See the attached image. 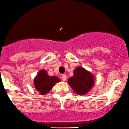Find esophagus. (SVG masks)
I'll use <instances>...</instances> for the list:
<instances>
[{
    "mask_svg": "<svg viewBox=\"0 0 129 129\" xmlns=\"http://www.w3.org/2000/svg\"><path fill=\"white\" fill-rule=\"evenodd\" d=\"M61 79L63 81H66V75H62L61 76Z\"/></svg>",
    "mask_w": 129,
    "mask_h": 129,
    "instance_id": "obj_1",
    "label": "esophagus"
}]
</instances>
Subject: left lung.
<instances>
[{
  "instance_id": "8db88e82",
  "label": "left lung",
  "mask_w": 129,
  "mask_h": 129,
  "mask_svg": "<svg viewBox=\"0 0 129 129\" xmlns=\"http://www.w3.org/2000/svg\"><path fill=\"white\" fill-rule=\"evenodd\" d=\"M95 81L93 74L81 66H78L74 70L73 76L68 80V83L76 94L85 95L93 87Z\"/></svg>"
}]
</instances>
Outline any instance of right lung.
<instances>
[{"label":"right lung","instance_id":"add662e5","mask_svg":"<svg viewBox=\"0 0 129 129\" xmlns=\"http://www.w3.org/2000/svg\"><path fill=\"white\" fill-rule=\"evenodd\" d=\"M61 80L57 76H51L46 70L42 69L38 71L34 78V86L41 95H45L50 91L52 88Z\"/></svg>","mask_w":129,"mask_h":129}]
</instances>
